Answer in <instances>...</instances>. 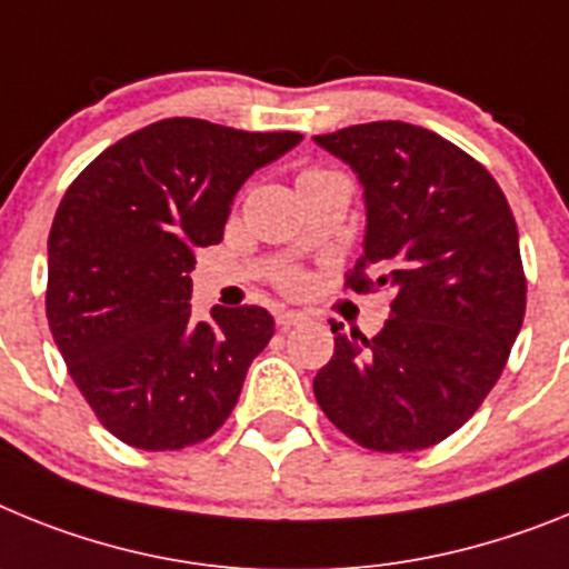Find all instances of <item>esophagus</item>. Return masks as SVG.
<instances>
[{"label":"esophagus","instance_id":"34e87169","mask_svg":"<svg viewBox=\"0 0 569 569\" xmlns=\"http://www.w3.org/2000/svg\"><path fill=\"white\" fill-rule=\"evenodd\" d=\"M274 320H278L280 329H291V326L303 323L306 315L303 312H295V309H278V312H274Z\"/></svg>","mask_w":569,"mask_h":569}]
</instances>
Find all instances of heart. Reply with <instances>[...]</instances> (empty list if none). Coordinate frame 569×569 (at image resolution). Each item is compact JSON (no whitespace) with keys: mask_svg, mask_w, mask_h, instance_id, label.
<instances>
[{"mask_svg":"<svg viewBox=\"0 0 569 569\" xmlns=\"http://www.w3.org/2000/svg\"><path fill=\"white\" fill-rule=\"evenodd\" d=\"M300 283H303V278H300L298 271H289V274H283V278H280V286H283V289H298Z\"/></svg>","mask_w":569,"mask_h":569,"instance_id":"b5f03b06","label":"heart"}]
</instances>
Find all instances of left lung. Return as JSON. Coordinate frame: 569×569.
<instances>
[{
    "label": "left lung",
    "instance_id": "obj_1",
    "mask_svg": "<svg viewBox=\"0 0 569 569\" xmlns=\"http://www.w3.org/2000/svg\"><path fill=\"white\" fill-rule=\"evenodd\" d=\"M315 142L363 186V254L346 289L395 295L375 338L332 323L315 398L360 447L427 449L476 415L521 332L516 217L481 162L421 126L380 120Z\"/></svg>",
    "mask_w": 569,
    "mask_h": 569
}]
</instances>
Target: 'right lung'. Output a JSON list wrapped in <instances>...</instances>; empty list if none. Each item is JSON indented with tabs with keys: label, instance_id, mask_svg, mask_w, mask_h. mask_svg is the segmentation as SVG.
Listing matches in <instances>:
<instances>
[{
	"label": "right lung",
	"instance_id": "right-lung-1",
	"mask_svg": "<svg viewBox=\"0 0 569 569\" xmlns=\"http://www.w3.org/2000/svg\"><path fill=\"white\" fill-rule=\"evenodd\" d=\"M300 140L171 117L68 186L48 234V326L88 407L128 447H191L234 409L274 318L214 306L197 320L194 251L223 240L240 186Z\"/></svg>",
	"mask_w": 569,
	"mask_h": 569
}]
</instances>
